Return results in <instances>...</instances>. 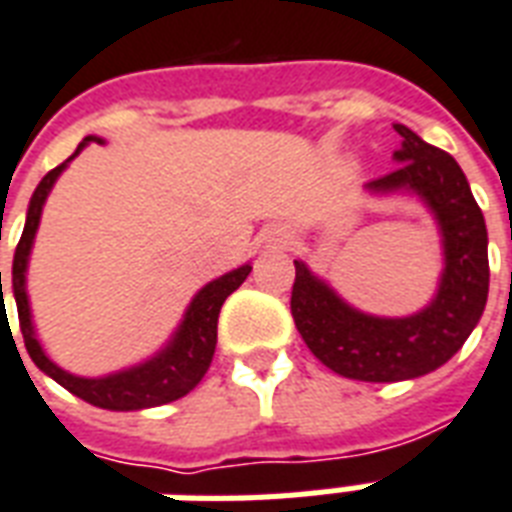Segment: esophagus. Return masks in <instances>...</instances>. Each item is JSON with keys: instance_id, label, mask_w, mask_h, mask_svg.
I'll list each match as a JSON object with an SVG mask.
<instances>
[{"instance_id": "obj_1", "label": "esophagus", "mask_w": 512, "mask_h": 512, "mask_svg": "<svg viewBox=\"0 0 512 512\" xmlns=\"http://www.w3.org/2000/svg\"><path fill=\"white\" fill-rule=\"evenodd\" d=\"M287 244H290V233L285 227H276L274 233L268 236V246H274V249H285Z\"/></svg>"}]
</instances>
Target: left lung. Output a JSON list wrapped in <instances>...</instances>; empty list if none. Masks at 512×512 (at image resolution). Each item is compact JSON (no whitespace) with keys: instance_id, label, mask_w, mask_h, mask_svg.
<instances>
[{"instance_id":"obj_1","label":"left lung","mask_w":512,"mask_h":512,"mask_svg":"<svg viewBox=\"0 0 512 512\" xmlns=\"http://www.w3.org/2000/svg\"><path fill=\"white\" fill-rule=\"evenodd\" d=\"M401 135L399 168L366 184L374 195L412 192L434 214L445 268L431 304L410 317H374L333 293L295 260L290 312L306 347L331 372L361 382L415 380L448 363L478 325L488 298V233L483 211L458 162L393 124Z\"/></svg>"}]
</instances>
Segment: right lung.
Returning <instances> with one entry per match:
<instances>
[{
    "label": "right lung",
    "mask_w": 512,
    "mask_h": 512,
    "mask_svg": "<svg viewBox=\"0 0 512 512\" xmlns=\"http://www.w3.org/2000/svg\"><path fill=\"white\" fill-rule=\"evenodd\" d=\"M89 143H102V138L89 135L81 140V146L75 149L73 157H78ZM70 157V160H73ZM67 160V162H70ZM67 162H62L59 168L48 170L43 181L34 189L32 200H29V211H26V225L21 233V241L15 246L13 257V295L15 306H18V325L24 333V344L29 358L34 366L45 372L51 380H56L62 388L78 396V399L89 401L94 407L113 412H132V410H149V407H160L168 401H176L181 396H187L208 372L214 350H217V320L219 309L225 304V298L233 290L241 287L252 266L236 268L230 274L219 276L214 282H208L200 290L192 304L184 312V320L173 333L165 347H162L154 358L121 369L116 374H105V377H78V374L64 372L62 366H56L48 355H45L43 344L37 342L32 323V309H29V295H26V266H29V255H32L34 233L40 225V214H43L45 198L56 184V179L62 176V170L67 168ZM0 298H2V320H5V295H2V271H0ZM10 328V325H7Z\"/></svg>",
    "instance_id": "add662e5"
}]
</instances>
